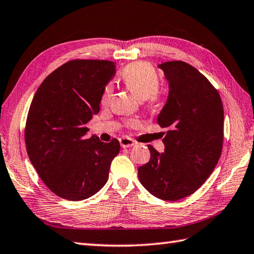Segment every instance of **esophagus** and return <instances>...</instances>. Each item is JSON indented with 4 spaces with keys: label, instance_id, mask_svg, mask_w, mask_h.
Masks as SVG:
<instances>
[{
    "label": "esophagus",
    "instance_id": "1",
    "mask_svg": "<svg viewBox=\"0 0 254 254\" xmlns=\"http://www.w3.org/2000/svg\"><path fill=\"white\" fill-rule=\"evenodd\" d=\"M120 143L123 148H130L136 144V141H134L131 138H121Z\"/></svg>",
    "mask_w": 254,
    "mask_h": 254
}]
</instances>
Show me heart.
<instances>
[{
	"mask_svg": "<svg viewBox=\"0 0 254 254\" xmlns=\"http://www.w3.org/2000/svg\"><path fill=\"white\" fill-rule=\"evenodd\" d=\"M122 80L132 94L139 100H144L148 106H156L161 98L159 90L160 79L156 69L147 62H132L126 65L121 73ZM113 93V86L108 83L104 86L101 102L106 104Z\"/></svg>",
	"mask_w": 254,
	"mask_h": 254,
	"instance_id": "1",
	"label": "heart"
}]
</instances>
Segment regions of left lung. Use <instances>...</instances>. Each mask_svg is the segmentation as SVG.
I'll use <instances>...</instances> for the list:
<instances>
[{
	"mask_svg": "<svg viewBox=\"0 0 254 254\" xmlns=\"http://www.w3.org/2000/svg\"><path fill=\"white\" fill-rule=\"evenodd\" d=\"M169 81V97L158 116L168 128L164 152L151 144L149 162L138 168L143 188L156 197L179 200L197 190L213 173L224 142V107L208 79L184 61L159 64Z\"/></svg>",
	"mask_w": 254,
	"mask_h": 254,
	"instance_id": "1",
	"label": "left lung"
}]
</instances>
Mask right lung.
<instances>
[{
	"instance_id": "add662e5",
	"label": "right lung",
	"mask_w": 254,
	"mask_h": 254,
	"mask_svg": "<svg viewBox=\"0 0 254 254\" xmlns=\"http://www.w3.org/2000/svg\"><path fill=\"white\" fill-rule=\"evenodd\" d=\"M115 73L113 61L74 59L51 72L35 93L26 149L40 179L61 198L86 199L107 182L120 141L86 139L85 125L100 112L103 89Z\"/></svg>"
}]
</instances>
